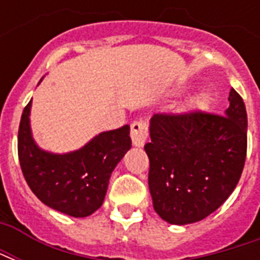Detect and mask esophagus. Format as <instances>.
<instances>
[{"mask_svg":"<svg viewBox=\"0 0 260 260\" xmlns=\"http://www.w3.org/2000/svg\"><path fill=\"white\" fill-rule=\"evenodd\" d=\"M147 138H149V132H147V125L143 121H135L131 124V139L132 143L138 147H142L146 143Z\"/></svg>","mask_w":260,"mask_h":260,"instance_id":"esophagus-1","label":"esophagus"}]
</instances>
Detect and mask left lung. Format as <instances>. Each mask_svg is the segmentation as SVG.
<instances>
[{
  "label": "left lung",
  "mask_w": 260,
  "mask_h": 260,
  "mask_svg": "<svg viewBox=\"0 0 260 260\" xmlns=\"http://www.w3.org/2000/svg\"><path fill=\"white\" fill-rule=\"evenodd\" d=\"M224 115L189 111L150 118L149 189L153 207L177 225L201 221L227 201L244 170L248 117L230 90Z\"/></svg>",
  "instance_id": "8db88e82"
}]
</instances>
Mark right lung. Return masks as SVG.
Listing matches in <instances>:
<instances>
[{
    "label": "right lung",
    "mask_w": 260,
    "mask_h": 260,
    "mask_svg": "<svg viewBox=\"0 0 260 260\" xmlns=\"http://www.w3.org/2000/svg\"><path fill=\"white\" fill-rule=\"evenodd\" d=\"M30 107L31 100L18 132V156L27 185L54 210L72 217L90 216L103 205L111 173L131 149L129 125L99 134L79 150L55 154L33 139Z\"/></svg>",
    "instance_id": "right-lung-1"
}]
</instances>
